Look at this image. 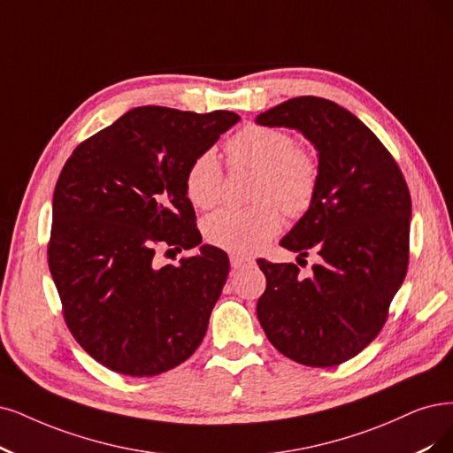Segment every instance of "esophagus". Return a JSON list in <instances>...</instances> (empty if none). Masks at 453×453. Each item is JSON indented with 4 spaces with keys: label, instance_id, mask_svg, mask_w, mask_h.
I'll return each mask as SVG.
<instances>
[{
    "label": "esophagus",
    "instance_id": "1",
    "mask_svg": "<svg viewBox=\"0 0 453 453\" xmlns=\"http://www.w3.org/2000/svg\"><path fill=\"white\" fill-rule=\"evenodd\" d=\"M229 263H231L233 269H241V266L252 265L254 259H252V257H246V256H239V254H231V256H229Z\"/></svg>",
    "mask_w": 453,
    "mask_h": 453
}]
</instances>
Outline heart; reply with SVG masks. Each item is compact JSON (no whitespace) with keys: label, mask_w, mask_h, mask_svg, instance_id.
<instances>
[{"label":"heart","mask_w":453,"mask_h":453,"mask_svg":"<svg viewBox=\"0 0 453 453\" xmlns=\"http://www.w3.org/2000/svg\"><path fill=\"white\" fill-rule=\"evenodd\" d=\"M231 164L259 172L254 207H222L203 220V237L233 254H250L263 248L281 227L280 211L303 216L313 203L319 184V164L304 149H298L289 132L248 125L226 143ZM224 172L211 149L199 153L188 165L184 188L199 209L212 207L222 196ZM273 203L271 204L270 201Z\"/></svg>","instance_id":"1"}]
</instances>
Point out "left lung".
<instances>
[{"mask_svg": "<svg viewBox=\"0 0 453 453\" xmlns=\"http://www.w3.org/2000/svg\"><path fill=\"white\" fill-rule=\"evenodd\" d=\"M298 130L315 147L319 184L311 207L280 241L317 256L311 274L257 259L266 289L257 319L288 358L332 367L357 357L387 321L407 274L411 194L399 165L357 115L319 96H296L256 117Z\"/></svg>", "mask_w": 453, "mask_h": 453, "instance_id": "8db88e82", "label": "left lung"}]
</instances>
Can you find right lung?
<instances>
[{
  "instance_id": "right-lung-1",
  "label": "right lung",
  "mask_w": 453,
  "mask_h": 453,
  "mask_svg": "<svg viewBox=\"0 0 453 453\" xmlns=\"http://www.w3.org/2000/svg\"><path fill=\"white\" fill-rule=\"evenodd\" d=\"M233 111L140 106L80 143L58 179L48 265L74 340L130 377L179 365L203 342L229 274L201 244L184 188L190 162L237 125ZM200 254L157 267L158 247Z\"/></svg>"
}]
</instances>
